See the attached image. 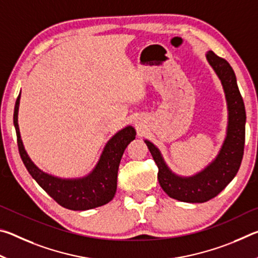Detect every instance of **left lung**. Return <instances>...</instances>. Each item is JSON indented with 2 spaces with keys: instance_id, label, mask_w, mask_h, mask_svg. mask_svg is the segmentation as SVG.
<instances>
[{
  "instance_id": "left-lung-1",
  "label": "left lung",
  "mask_w": 258,
  "mask_h": 258,
  "mask_svg": "<svg viewBox=\"0 0 258 258\" xmlns=\"http://www.w3.org/2000/svg\"><path fill=\"white\" fill-rule=\"evenodd\" d=\"M207 60L220 77L229 108L228 135L216 159L195 176L181 177L169 171L159 150L151 142L145 141L158 166L160 186L169 197L184 203H205L216 197L233 180L243 157L246 111L237 78L228 61L213 51L207 52Z\"/></svg>"
}]
</instances>
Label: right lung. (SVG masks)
I'll return each instance as SVG.
<instances>
[{
    "label": "right lung",
    "mask_w": 258,
    "mask_h": 258,
    "mask_svg": "<svg viewBox=\"0 0 258 258\" xmlns=\"http://www.w3.org/2000/svg\"><path fill=\"white\" fill-rule=\"evenodd\" d=\"M19 101L20 94L17 98L14 112L17 143L24 165L34 180L38 183V185L60 206L72 211H86L110 202L116 194L117 173H118L121 156L128 143L135 139V130L132 126H127L119 131L109 140L101 158L90 175L76 180H64L42 172L34 165L27 152L25 151L18 126Z\"/></svg>",
    "instance_id": "add662e5"
}]
</instances>
